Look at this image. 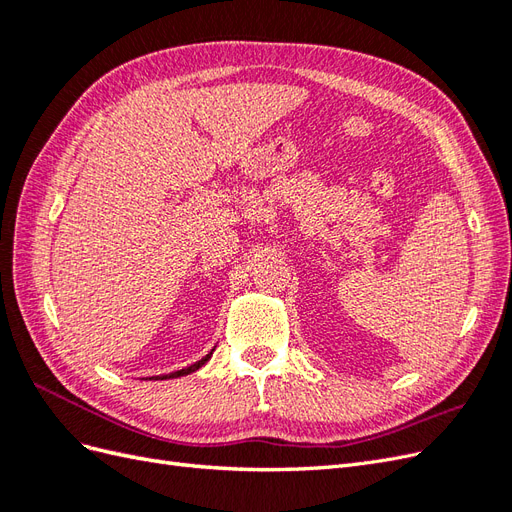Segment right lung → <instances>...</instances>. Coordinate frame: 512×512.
Here are the masks:
<instances>
[{
  "mask_svg": "<svg viewBox=\"0 0 512 512\" xmlns=\"http://www.w3.org/2000/svg\"><path fill=\"white\" fill-rule=\"evenodd\" d=\"M211 359V354H207L205 359H200L198 363H194V365H190V367H185V369H179V371H175V374H168V376H162L160 380H166V378H179V376H185V374H192V371H196L198 367H203L207 361Z\"/></svg>",
  "mask_w": 512,
  "mask_h": 512,
  "instance_id": "right-lung-1",
  "label": "right lung"
}]
</instances>
